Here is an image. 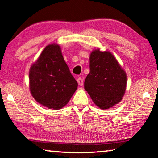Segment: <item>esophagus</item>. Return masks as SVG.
<instances>
[{
  "instance_id": "obj_1",
  "label": "esophagus",
  "mask_w": 158,
  "mask_h": 158,
  "mask_svg": "<svg viewBox=\"0 0 158 158\" xmlns=\"http://www.w3.org/2000/svg\"><path fill=\"white\" fill-rule=\"evenodd\" d=\"M77 82H78V84L79 85V86H83L84 84V81L83 79H82L81 77H79L78 79H77Z\"/></svg>"
}]
</instances>
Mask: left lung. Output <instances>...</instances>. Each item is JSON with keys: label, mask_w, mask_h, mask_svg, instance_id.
<instances>
[{"label": "left lung", "mask_w": 158, "mask_h": 158, "mask_svg": "<svg viewBox=\"0 0 158 158\" xmlns=\"http://www.w3.org/2000/svg\"><path fill=\"white\" fill-rule=\"evenodd\" d=\"M89 60L84 89L98 107L107 110L122 101L126 91V72L109 51L94 50Z\"/></svg>", "instance_id": "1"}]
</instances>
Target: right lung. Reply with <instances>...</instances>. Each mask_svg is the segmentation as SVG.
<instances>
[{"label": "right lung", "mask_w": 158, "mask_h": 158, "mask_svg": "<svg viewBox=\"0 0 158 158\" xmlns=\"http://www.w3.org/2000/svg\"><path fill=\"white\" fill-rule=\"evenodd\" d=\"M78 84L62 55L59 45L47 46L29 69V89L36 101L58 110L69 101Z\"/></svg>", "instance_id": "1"}]
</instances>
